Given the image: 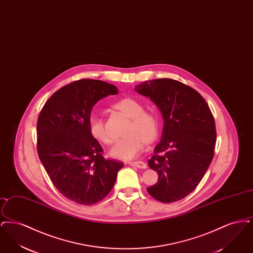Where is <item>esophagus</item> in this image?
<instances>
[{"instance_id":"obj_1","label":"esophagus","mask_w":253,"mask_h":253,"mask_svg":"<svg viewBox=\"0 0 253 253\" xmlns=\"http://www.w3.org/2000/svg\"><path fill=\"white\" fill-rule=\"evenodd\" d=\"M129 165H131L132 167H136L139 169H146L147 168V164L143 162V161H130Z\"/></svg>"}]
</instances>
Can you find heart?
<instances>
[{"mask_svg": "<svg viewBox=\"0 0 253 253\" xmlns=\"http://www.w3.org/2000/svg\"><path fill=\"white\" fill-rule=\"evenodd\" d=\"M115 106L127 115L131 119V122L125 131L126 135L116 142L110 154L116 158L129 160L141 153L145 141L151 142L156 139L159 130V121L156 114L145 111L144 106L139 101L131 97L121 99ZM88 129L91 135L100 143H112L113 139L106 131L104 121L97 114L90 115Z\"/></svg>", "mask_w": 253, "mask_h": 253, "instance_id": "heart-1", "label": "heart"}]
</instances>
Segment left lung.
<instances>
[{"label": "left lung", "mask_w": 253, "mask_h": 253, "mask_svg": "<svg viewBox=\"0 0 253 253\" xmlns=\"http://www.w3.org/2000/svg\"><path fill=\"white\" fill-rule=\"evenodd\" d=\"M134 90L149 96L164 120L161 140L148 160L158 180L147 192L163 203L178 201L197 187L213 158V116L204 97L178 81L157 79L136 85Z\"/></svg>", "instance_id": "left-lung-1"}]
</instances>
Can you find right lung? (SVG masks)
I'll list each match as a JSON object with an SVG mask.
<instances>
[{"label": "right lung", "mask_w": 253, "mask_h": 253, "mask_svg": "<svg viewBox=\"0 0 253 253\" xmlns=\"http://www.w3.org/2000/svg\"><path fill=\"white\" fill-rule=\"evenodd\" d=\"M117 94L115 85L102 81H76L50 96L39 115L40 160L56 189L78 204L101 201L124 166L102 157V147L88 129L93 106L101 98Z\"/></svg>", "instance_id": "1"}]
</instances>
